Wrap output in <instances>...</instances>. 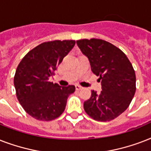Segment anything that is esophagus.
Wrapping results in <instances>:
<instances>
[{
  "label": "esophagus",
  "instance_id": "1",
  "mask_svg": "<svg viewBox=\"0 0 151 151\" xmlns=\"http://www.w3.org/2000/svg\"><path fill=\"white\" fill-rule=\"evenodd\" d=\"M75 88H76V90H81V89H82V87H81V86H80V85H76Z\"/></svg>",
  "mask_w": 151,
  "mask_h": 151
}]
</instances>
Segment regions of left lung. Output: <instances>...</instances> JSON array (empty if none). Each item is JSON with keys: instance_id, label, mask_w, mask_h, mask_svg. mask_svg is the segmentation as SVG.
Masks as SVG:
<instances>
[{"instance_id": "left-lung-1", "label": "left lung", "mask_w": 151, "mask_h": 151, "mask_svg": "<svg viewBox=\"0 0 151 151\" xmlns=\"http://www.w3.org/2000/svg\"><path fill=\"white\" fill-rule=\"evenodd\" d=\"M78 47L89 60L92 72L99 76L102 91L94 90L84 109L98 122H110L129 107L136 92L133 66L120 48L102 39H81Z\"/></svg>"}]
</instances>
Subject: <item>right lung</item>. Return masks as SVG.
I'll list each match as a JSON object with an SVG mask.
<instances>
[{
    "instance_id": "1",
    "label": "right lung",
    "mask_w": 151,
    "mask_h": 151,
    "mask_svg": "<svg viewBox=\"0 0 151 151\" xmlns=\"http://www.w3.org/2000/svg\"><path fill=\"white\" fill-rule=\"evenodd\" d=\"M75 45L73 40L46 41L34 48L18 65L14 85L17 99L25 111L39 121L59 117L75 87H60L49 81L57 66Z\"/></svg>"
}]
</instances>
